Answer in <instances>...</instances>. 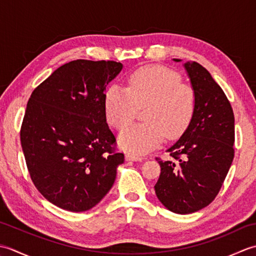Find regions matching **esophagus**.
<instances>
[{
	"label": "esophagus",
	"mask_w": 256,
	"mask_h": 256,
	"mask_svg": "<svg viewBox=\"0 0 256 256\" xmlns=\"http://www.w3.org/2000/svg\"><path fill=\"white\" fill-rule=\"evenodd\" d=\"M125 160H133V162H142L144 158L142 156L134 155V154H126L125 155Z\"/></svg>",
	"instance_id": "obj_1"
}]
</instances>
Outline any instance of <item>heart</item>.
<instances>
[{"label":"heart","mask_w":256,"mask_h":256,"mask_svg":"<svg viewBox=\"0 0 256 256\" xmlns=\"http://www.w3.org/2000/svg\"><path fill=\"white\" fill-rule=\"evenodd\" d=\"M145 123L134 125L120 135L125 150L144 154L165 138L180 135L192 118L196 94L192 86L172 69L160 66L140 68L128 77V86L113 84L106 92L104 110L108 123L118 131L126 128L145 106Z\"/></svg>","instance_id":"b5f03b06"}]
</instances>
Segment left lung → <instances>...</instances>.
<instances>
[{"label": "left lung", "mask_w": 256, "mask_h": 256, "mask_svg": "<svg viewBox=\"0 0 256 256\" xmlns=\"http://www.w3.org/2000/svg\"><path fill=\"white\" fill-rule=\"evenodd\" d=\"M184 67L196 94L194 113L180 138L166 150L172 160L156 158L160 175L154 187L160 202L179 214L214 201L234 157V114L224 90L198 62Z\"/></svg>", "instance_id": "8db88e82"}]
</instances>
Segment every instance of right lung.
I'll list each match as a JSON object with an SVG mask.
<instances>
[{"label": "right lung", "mask_w": 256, "mask_h": 256, "mask_svg": "<svg viewBox=\"0 0 256 256\" xmlns=\"http://www.w3.org/2000/svg\"><path fill=\"white\" fill-rule=\"evenodd\" d=\"M116 62L62 64L27 102L20 144L35 187L59 208H94L113 186L124 155L106 123L104 91L121 72Z\"/></svg>", "instance_id": "obj_1"}]
</instances>
